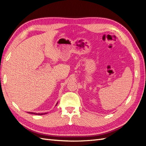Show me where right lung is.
<instances>
[{"mask_svg": "<svg viewBox=\"0 0 146 146\" xmlns=\"http://www.w3.org/2000/svg\"><path fill=\"white\" fill-rule=\"evenodd\" d=\"M57 104H56V105H57ZM29 113L32 114H35V115H43V114H46V113H41V114H40V113H35V112H29Z\"/></svg>", "mask_w": 146, "mask_h": 146, "instance_id": "1", "label": "right lung"}]
</instances>
